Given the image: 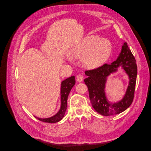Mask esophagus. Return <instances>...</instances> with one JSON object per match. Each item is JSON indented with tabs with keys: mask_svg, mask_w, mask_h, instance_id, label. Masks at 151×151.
Here are the masks:
<instances>
[{
	"mask_svg": "<svg viewBox=\"0 0 151 151\" xmlns=\"http://www.w3.org/2000/svg\"><path fill=\"white\" fill-rule=\"evenodd\" d=\"M76 79H77V81H79V82H82V81H83V79H84V77H83V75H81V74H79V75H77V77H76Z\"/></svg>",
	"mask_w": 151,
	"mask_h": 151,
	"instance_id": "1",
	"label": "esophagus"
}]
</instances>
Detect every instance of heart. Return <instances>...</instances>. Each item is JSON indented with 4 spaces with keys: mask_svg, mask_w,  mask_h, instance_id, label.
<instances>
[{
    "mask_svg": "<svg viewBox=\"0 0 151 151\" xmlns=\"http://www.w3.org/2000/svg\"><path fill=\"white\" fill-rule=\"evenodd\" d=\"M111 43L96 35H89L81 40L68 51V55L74 60L81 59L82 65L88 70L101 67L110 57Z\"/></svg>",
    "mask_w": 151,
    "mask_h": 151,
    "instance_id": "b5f03b06",
    "label": "heart"
}]
</instances>
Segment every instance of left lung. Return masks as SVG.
<instances>
[{
    "label": "left lung",
    "instance_id": "8db88e82",
    "mask_svg": "<svg viewBox=\"0 0 151 151\" xmlns=\"http://www.w3.org/2000/svg\"><path fill=\"white\" fill-rule=\"evenodd\" d=\"M119 67L129 77V86L122 99L117 102L111 103L105 93L106 81L107 77L116 72ZM85 74L88 77L84 79V83L88 86L90 101L96 111L103 116H110L124 111L130 106L134 96L137 67L126 42L123 43L121 52L115 61L94 70H86Z\"/></svg>",
    "mask_w": 151,
    "mask_h": 151
}]
</instances>
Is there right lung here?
Here are the masks:
<instances>
[{
    "instance_id": "1",
    "label": "right lung",
    "mask_w": 151,
    "mask_h": 151,
    "mask_svg": "<svg viewBox=\"0 0 151 151\" xmlns=\"http://www.w3.org/2000/svg\"><path fill=\"white\" fill-rule=\"evenodd\" d=\"M76 84V80H75V76H73L63 80L61 83V87H60V107L58 111L53 116L49 117V118H41L35 117L40 121L47 123H57L59 121H60L65 115V113L66 111L67 107V98L68 96V94L70 93V91H71L72 88H73Z\"/></svg>"
}]
</instances>
